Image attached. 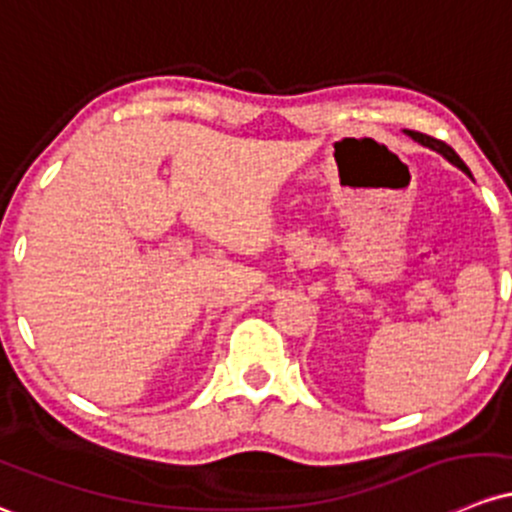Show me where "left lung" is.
<instances>
[{
  "label": "left lung",
  "mask_w": 512,
  "mask_h": 512,
  "mask_svg": "<svg viewBox=\"0 0 512 512\" xmlns=\"http://www.w3.org/2000/svg\"><path fill=\"white\" fill-rule=\"evenodd\" d=\"M405 134H410V137L414 139V142H419V144H424V147H429V149H434V152H439L441 157H444V159H449L451 164H454V166H459L461 171H466V174H469V166H466L464 161H461L459 154H456L454 149L449 147V144L439 142V139L429 137V134H422V132H412V129H405Z\"/></svg>",
  "instance_id": "obj_1"
}]
</instances>
